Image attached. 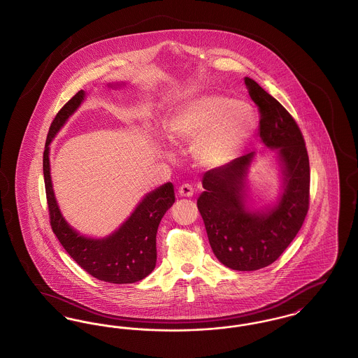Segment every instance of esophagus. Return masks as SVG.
Masks as SVG:
<instances>
[{
    "mask_svg": "<svg viewBox=\"0 0 358 358\" xmlns=\"http://www.w3.org/2000/svg\"><path fill=\"white\" fill-rule=\"evenodd\" d=\"M178 194L181 197H192L193 196V187H190L189 184H182L181 187H178Z\"/></svg>",
    "mask_w": 358,
    "mask_h": 358,
    "instance_id": "34e87169",
    "label": "esophagus"
}]
</instances>
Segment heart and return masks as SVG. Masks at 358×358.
I'll return each instance as SVG.
<instances>
[{"label":"heart","instance_id":"heart-1","mask_svg":"<svg viewBox=\"0 0 358 358\" xmlns=\"http://www.w3.org/2000/svg\"><path fill=\"white\" fill-rule=\"evenodd\" d=\"M251 104L222 94H203L180 103L165 122L173 145L192 141L190 154L197 166L216 171L229 165L256 130Z\"/></svg>","mask_w":358,"mask_h":358}]
</instances>
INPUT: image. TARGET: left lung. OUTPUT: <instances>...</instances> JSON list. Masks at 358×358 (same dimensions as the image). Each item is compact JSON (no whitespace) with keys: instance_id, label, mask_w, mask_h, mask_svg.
Masks as SVG:
<instances>
[{"instance_id":"obj_1","label":"left lung","mask_w":358,"mask_h":358,"mask_svg":"<svg viewBox=\"0 0 358 358\" xmlns=\"http://www.w3.org/2000/svg\"><path fill=\"white\" fill-rule=\"evenodd\" d=\"M244 83L259 106L260 143L275 154L280 192L271 204L256 208L251 203L248 174L257 157L251 152L205 173L197 208L219 262L231 270L255 271L282 255L305 222L310 165L303 136L289 111L254 79L245 76Z\"/></svg>"}]
</instances>
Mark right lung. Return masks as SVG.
<instances>
[{"mask_svg":"<svg viewBox=\"0 0 358 358\" xmlns=\"http://www.w3.org/2000/svg\"><path fill=\"white\" fill-rule=\"evenodd\" d=\"M110 88H120L126 83L107 85ZM85 92L80 90L57 113L52 122L44 157L43 171L47 201L50 208L52 231L69 255L94 278L126 285L136 283L152 273L157 262V229L161 219L174 203V187L166 182L146 193L136 204L131 215L122 222L120 228L104 238H91L78 232L64 219L52 185L50 150L53 138L67 123L69 117L85 102Z\"/></svg>","mask_w":358,"mask_h":358,"instance_id":"1","label":"right lung"}]
</instances>
